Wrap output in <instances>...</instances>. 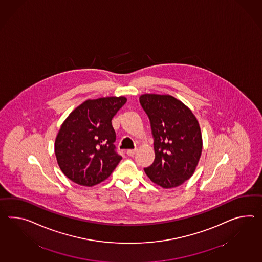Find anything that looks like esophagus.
<instances>
[{"mask_svg": "<svg viewBox=\"0 0 262 262\" xmlns=\"http://www.w3.org/2000/svg\"><path fill=\"white\" fill-rule=\"evenodd\" d=\"M136 151H137V149L135 148V149H128L127 150V154H128V156H134V154H136Z\"/></svg>", "mask_w": 262, "mask_h": 262, "instance_id": "34e87169", "label": "esophagus"}]
</instances>
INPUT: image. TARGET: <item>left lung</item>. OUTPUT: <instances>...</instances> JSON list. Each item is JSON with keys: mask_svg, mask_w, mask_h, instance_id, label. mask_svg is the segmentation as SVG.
I'll return each instance as SVG.
<instances>
[{"mask_svg": "<svg viewBox=\"0 0 262 262\" xmlns=\"http://www.w3.org/2000/svg\"><path fill=\"white\" fill-rule=\"evenodd\" d=\"M150 122L155 159L144 168L147 177L163 188H172L191 177L203 149L198 120L191 110L169 95L139 97Z\"/></svg>", "mask_w": 262, "mask_h": 262, "instance_id": "left-lung-1", "label": "left lung"}]
</instances>
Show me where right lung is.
<instances>
[{"instance_id":"add662e5","label":"right lung","mask_w":262,"mask_h":262,"mask_svg":"<svg viewBox=\"0 0 262 262\" xmlns=\"http://www.w3.org/2000/svg\"><path fill=\"white\" fill-rule=\"evenodd\" d=\"M126 102L125 96L88 99L68 115L55 141L58 166L67 178L93 186L114 171L122 157L114 145L112 119Z\"/></svg>"}]
</instances>
